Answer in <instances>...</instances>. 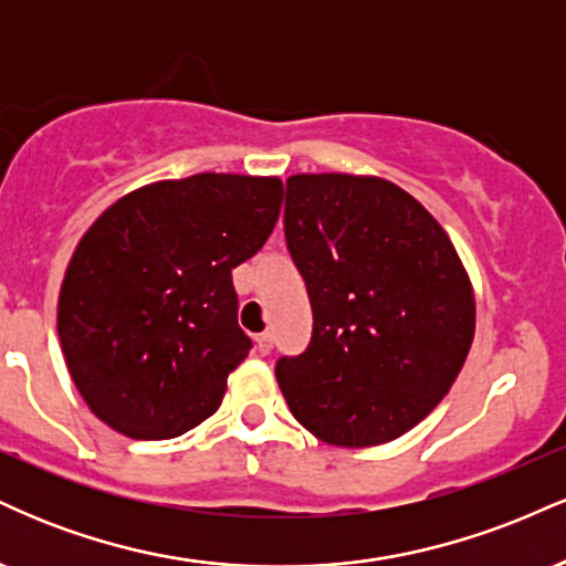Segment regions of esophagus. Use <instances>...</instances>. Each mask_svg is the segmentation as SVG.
<instances>
[{"label": "esophagus", "mask_w": 566, "mask_h": 566, "mask_svg": "<svg viewBox=\"0 0 566 566\" xmlns=\"http://www.w3.org/2000/svg\"><path fill=\"white\" fill-rule=\"evenodd\" d=\"M255 348H258V354H261V356H269L271 348H274V335H271V333L258 335L255 337Z\"/></svg>", "instance_id": "1"}]
</instances>
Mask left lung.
Returning <instances> with one entry per match:
<instances>
[{
  "instance_id": "left-lung-1",
  "label": "left lung",
  "mask_w": 566,
  "mask_h": 566,
  "mask_svg": "<svg viewBox=\"0 0 566 566\" xmlns=\"http://www.w3.org/2000/svg\"><path fill=\"white\" fill-rule=\"evenodd\" d=\"M284 237L314 335L276 361L303 428L333 447H378L431 412L465 365L476 301L458 250L405 188L375 175H290Z\"/></svg>"
}]
</instances>
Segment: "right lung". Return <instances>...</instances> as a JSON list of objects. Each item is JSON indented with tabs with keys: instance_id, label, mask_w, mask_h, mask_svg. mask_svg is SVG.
I'll return each mask as SVG.
<instances>
[{
	"instance_id": "1",
	"label": "right lung",
	"mask_w": 566,
	"mask_h": 566,
	"mask_svg": "<svg viewBox=\"0 0 566 566\" xmlns=\"http://www.w3.org/2000/svg\"><path fill=\"white\" fill-rule=\"evenodd\" d=\"M279 178L199 172L116 199L71 255L57 337L76 391L129 439L210 418L252 343L231 271L274 231Z\"/></svg>"
}]
</instances>
